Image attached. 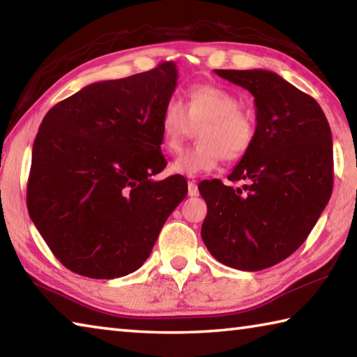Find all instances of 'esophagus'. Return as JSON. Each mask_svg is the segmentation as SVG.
I'll list each match as a JSON object with an SVG mask.
<instances>
[{
	"instance_id": "1",
	"label": "esophagus",
	"mask_w": 357,
	"mask_h": 357,
	"mask_svg": "<svg viewBox=\"0 0 357 357\" xmlns=\"http://www.w3.org/2000/svg\"><path fill=\"white\" fill-rule=\"evenodd\" d=\"M187 192H189V197H197L198 195V185L193 183V181H189V184H187Z\"/></svg>"
}]
</instances>
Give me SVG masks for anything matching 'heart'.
Returning a JSON list of instances; mask_svg holds the SVG:
<instances>
[{
	"instance_id": "b5f03b06",
	"label": "heart",
	"mask_w": 357,
	"mask_h": 357,
	"mask_svg": "<svg viewBox=\"0 0 357 357\" xmlns=\"http://www.w3.org/2000/svg\"><path fill=\"white\" fill-rule=\"evenodd\" d=\"M185 108L168 99L160 116L162 144L168 151L181 148L193 129L198 144L185 149L172 162L170 170L183 176L213 172L222 159L234 162L249 153L257 135V124L241 108L236 94L215 84H195L187 89Z\"/></svg>"
}]
</instances>
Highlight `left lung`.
Instances as JSON below:
<instances>
[{
  "instance_id": "8db88e82",
  "label": "left lung",
  "mask_w": 357,
  "mask_h": 357,
  "mask_svg": "<svg viewBox=\"0 0 357 357\" xmlns=\"http://www.w3.org/2000/svg\"><path fill=\"white\" fill-rule=\"evenodd\" d=\"M214 72L255 98L257 135L229 184H198L208 206L202 238L217 261L261 271L299 249L329 202L331 128L318 102L275 72Z\"/></svg>"
}]
</instances>
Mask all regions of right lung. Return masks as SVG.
Instances as JSON below:
<instances>
[{"instance_id": "add662e5", "label": "right lung", "mask_w": 357, "mask_h": 357, "mask_svg": "<svg viewBox=\"0 0 357 357\" xmlns=\"http://www.w3.org/2000/svg\"><path fill=\"white\" fill-rule=\"evenodd\" d=\"M172 61L88 84L52 107L33 144L28 213L72 273L114 279L146 261L187 181L167 167L160 116L176 88Z\"/></svg>"}]
</instances>
